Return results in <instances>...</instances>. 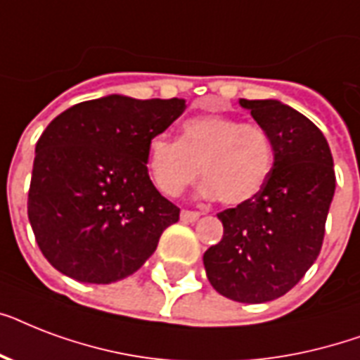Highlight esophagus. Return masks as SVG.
<instances>
[{
	"mask_svg": "<svg viewBox=\"0 0 360 360\" xmlns=\"http://www.w3.org/2000/svg\"><path fill=\"white\" fill-rule=\"evenodd\" d=\"M200 219V213L198 211H181V220L183 222H196V220Z\"/></svg>",
	"mask_w": 360,
	"mask_h": 360,
	"instance_id": "34e87169",
	"label": "esophagus"
}]
</instances>
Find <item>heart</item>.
<instances>
[{"mask_svg": "<svg viewBox=\"0 0 360 360\" xmlns=\"http://www.w3.org/2000/svg\"><path fill=\"white\" fill-rule=\"evenodd\" d=\"M273 140L262 124L226 115H200L181 124V138L153 136L147 164L157 186L179 196L202 174L205 198L243 205L262 192L273 169Z\"/></svg>", "mask_w": 360, "mask_h": 360, "instance_id": "1", "label": "heart"}]
</instances>
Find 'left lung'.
Instances as JSON below:
<instances>
[{
	"mask_svg": "<svg viewBox=\"0 0 360 360\" xmlns=\"http://www.w3.org/2000/svg\"><path fill=\"white\" fill-rule=\"evenodd\" d=\"M239 104L271 136L273 169L254 200L217 214L224 236L203 265L220 295L259 304L288 293L319 256L336 177L329 143L308 117L274 98Z\"/></svg>",
	"mask_w": 360,
	"mask_h": 360,
	"instance_id": "8db88e82",
	"label": "left lung"
}]
</instances>
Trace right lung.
<instances>
[{
    "label": "right lung",
    "mask_w": 360,
    "mask_h": 360,
    "mask_svg": "<svg viewBox=\"0 0 360 360\" xmlns=\"http://www.w3.org/2000/svg\"><path fill=\"white\" fill-rule=\"evenodd\" d=\"M183 98L86 101L48 124L35 146L27 217L59 273L112 284L157 250L179 207L147 174V146L183 112Z\"/></svg>",
    "instance_id": "add662e5"
}]
</instances>
